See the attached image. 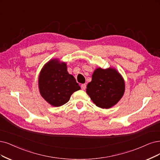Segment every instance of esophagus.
<instances>
[{
    "label": "esophagus",
    "mask_w": 160,
    "mask_h": 160,
    "mask_svg": "<svg viewBox=\"0 0 160 160\" xmlns=\"http://www.w3.org/2000/svg\"><path fill=\"white\" fill-rule=\"evenodd\" d=\"M81 88H82V90H86V85L85 84H82V85H81Z\"/></svg>",
    "instance_id": "1"
}]
</instances>
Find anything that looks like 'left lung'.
Segmentation results:
<instances>
[{
    "label": "left lung",
    "instance_id": "8db88e82",
    "mask_svg": "<svg viewBox=\"0 0 160 160\" xmlns=\"http://www.w3.org/2000/svg\"><path fill=\"white\" fill-rule=\"evenodd\" d=\"M125 81L115 68L95 70L86 93L98 107L109 109L117 103L125 92Z\"/></svg>",
    "mask_w": 160,
    "mask_h": 160
}]
</instances>
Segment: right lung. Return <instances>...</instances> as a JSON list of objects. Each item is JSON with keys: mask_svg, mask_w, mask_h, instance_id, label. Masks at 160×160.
Wrapping results in <instances>:
<instances>
[{"mask_svg": "<svg viewBox=\"0 0 160 160\" xmlns=\"http://www.w3.org/2000/svg\"><path fill=\"white\" fill-rule=\"evenodd\" d=\"M39 88L41 96L55 107L67 103L71 95L80 90L74 77L68 74L67 64L58 59L45 64L39 76Z\"/></svg>", "mask_w": 160, "mask_h": 160, "instance_id": "right-lung-1", "label": "right lung"}]
</instances>
